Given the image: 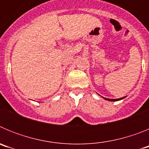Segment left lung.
I'll return each mask as SVG.
<instances>
[{
    "label": "left lung",
    "instance_id": "8db88e82",
    "mask_svg": "<svg viewBox=\"0 0 149 149\" xmlns=\"http://www.w3.org/2000/svg\"><path fill=\"white\" fill-rule=\"evenodd\" d=\"M122 98H124V97L123 98H117V99H110V98H104V99L108 100V101H119V100L122 99Z\"/></svg>",
    "mask_w": 149,
    "mask_h": 149
}]
</instances>
